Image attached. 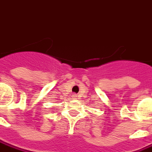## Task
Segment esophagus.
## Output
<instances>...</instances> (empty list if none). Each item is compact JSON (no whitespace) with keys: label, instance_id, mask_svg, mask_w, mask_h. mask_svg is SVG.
Segmentation results:
<instances>
[{"label":"esophagus","instance_id":"obj_1","mask_svg":"<svg viewBox=\"0 0 152 152\" xmlns=\"http://www.w3.org/2000/svg\"><path fill=\"white\" fill-rule=\"evenodd\" d=\"M75 95H76V94H73V96L75 97Z\"/></svg>","mask_w":152,"mask_h":152}]
</instances>
